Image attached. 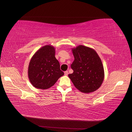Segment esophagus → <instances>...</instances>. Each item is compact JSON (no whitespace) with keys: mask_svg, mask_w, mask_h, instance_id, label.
Here are the masks:
<instances>
[{"mask_svg":"<svg viewBox=\"0 0 132 132\" xmlns=\"http://www.w3.org/2000/svg\"><path fill=\"white\" fill-rule=\"evenodd\" d=\"M64 75H66V76L68 75V71H65V72H64Z\"/></svg>","mask_w":132,"mask_h":132,"instance_id":"obj_1","label":"esophagus"}]
</instances>
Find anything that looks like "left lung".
Returning a JSON list of instances; mask_svg holds the SVG:
<instances>
[{
    "label": "left lung",
    "instance_id": "8db88e82",
    "mask_svg": "<svg viewBox=\"0 0 132 132\" xmlns=\"http://www.w3.org/2000/svg\"><path fill=\"white\" fill-rule=\"evenodd\" d=\"M74 61L71 64L73 73L69 78L78 90L88 94L101 86L105 77L101 60L94 49L79 45L71 49Z\"/></svg>",
    "mask_w": 132,
    "mask_h": 132
}]
</instances>
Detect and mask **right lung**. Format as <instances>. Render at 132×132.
<instances>
[{"label": "right lung", "mask_w": 132, "mask_h": 132, "mask_svg": "<svg viewBox=\"0 0 132 132\" xmlns=\"http://www.w3.org/2000/svg\"><path fill=\"white\" fill-rule=\"evenodd\" d=\"M55 48L52 45L42 47L32 57L28 68L31 84L38 89L46 90L53 86L64 75L55 57Z\"/></svg>", "instance_id": "add662e5"}]
</instances>
